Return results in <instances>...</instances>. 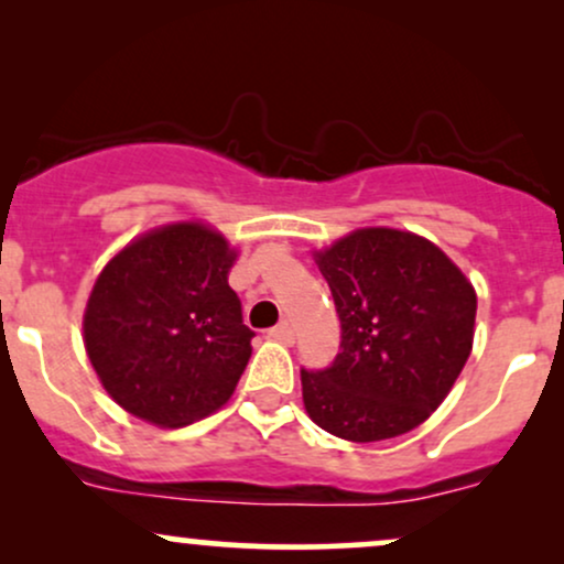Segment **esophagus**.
<instances>
[{"label":"esophagus","mask_w":564,"mask_h":564,"mask_svg":"<svg viewBox=\"0 0 564 564\" xmlns=\"http://www.w3.org/2000/svg\"><path fill=\"white\" fill-rule=\"evenodd\" d=\"M268 336L273 341H281V345H294V328H291L289 323H281V326L270 328Z\"/></svg>","instance_id":"1"}]
</instances>
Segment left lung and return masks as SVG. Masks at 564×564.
Instances as JSON below:
<instances>
[{
	"label": "left lung",
	"mask_w": 564,
	"mask_h": 564,
	"mask_svg": "<svg viewBox=\"0 0 564 564\" xmlns=\"http://www.w3.org/2000/svg\"><path fill=\"white\" fill-rule=\"evenodd\" d=\"M313 257L339 313L341 352L326 371H302L304 411L349 443L416 430L467 366L475 286L411 230L358 228Z\"/></svg>",
	"instance_id": "1"
}]
</instances>
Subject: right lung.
<instances>
[{"instance_id":"obj_1","label":"right lung","mask_w":564,"mask_h":564,"mask_svg":"<svg viewBox=\"0 0 564 564\" xmlns=\"http://www.w3.org/2000/svg\"><path fill=\"white\" fill-rule=\"evenodd\" d=\"M238 249L200 219L140 232L97 275L84 349L102 390L134 419L180 430L230 400L251 358L228 286Z\"/></svg>"}]
</instances>
